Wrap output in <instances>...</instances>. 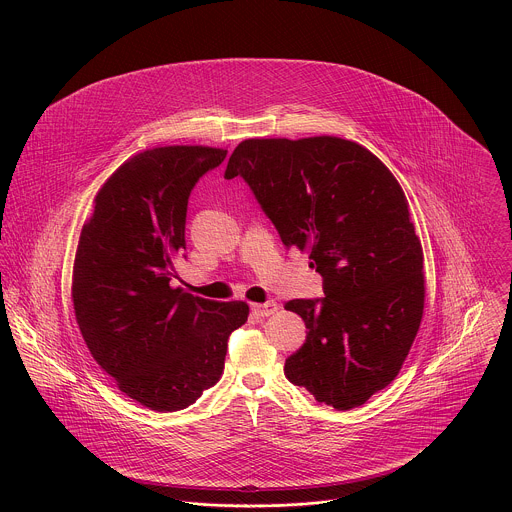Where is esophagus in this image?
<instances>
[{
    "instance_id": "34e87169",
    "label": "esophagus",
    "mask_w": 512,
    "mask_h": 512,
    "mask_svg": "<svg viewBox=\"0 0 512 512\" xmlns=\"http://www.w3.org/2000/svg\"><path fill=\"white\" fill-rule=\"evenodd\" d=\"M251 311H253L257 317H269V315H273V313L279 311V305H277L275 301H267V303H263V305H253Z\"/></svg>"
}]
</instances>
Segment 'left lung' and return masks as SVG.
Wrapping results in <instances>:
<instances>
[{
    "mask_svg": "<svg viewBox=\"0 0 512 512\" xmlns=\"http://www.w3.org/2000/svg\"><path fill=\"white\" fill-rule=\"evenodd\" d=\"M233 177L323 277V299L285 303L309 329L285 377L339 411L363 405L399 375L425 307L423 247L399 181L369 149L331 135L245 139L225 169Z\"/></svg>",
    "mask_w": 512,
    "mask_h": 512,
    "instance_id": "obj_1",
    "label": "left lung"
}]
</instances>
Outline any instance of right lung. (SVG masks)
I'll use <instances>...</instances> for the list:
<instances>
[{"label": "right lung", "instance_id": "obj_1", "mask_svg": "<svg viewBox=\"0 0 512 512\" xmlns=\"http://www.w3.org/2000/svg\"><path fill=\"white\" fill-rule=\"evenodd\" d=\"M227 149L155 147L127 159L95 195L81 229L71 297L83 341L121 393L151 411L193 405L225 367L249 315L169 285L185 249L187 201Z\"/></svg>", "mask_w": 512, "mask_h": 512}]
</instances>
